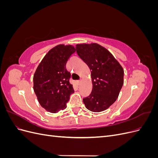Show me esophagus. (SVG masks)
I'll list each match as a JSON object with an SVG mask.
<instances>
[{
	"label": "esophagus",
	"mask_w": 158,
	"mask_h": 158,
	"mask_svg": "<svg viewBox=\"0 0 158 158\" xmlns=\"http://www.w3.org/2000/svg\"><path fill=\"white\" fill-rule=\"evenodd\" d=\"M77 82H78V84L80 85L81 84V82H82V80H78V81H77Z\"/></svg>",
	"instance_id": "34e87169"
}]
</instances>
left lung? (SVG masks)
Masks as SVG:
<instances>
[{
    "instance_id": "8db88e82",
    "label": "left lung",
    "mask_w": 158,
    "mask_h": 158,
    "mask_svg": "<svg viewBox=\"0 0 158 158\" xmlns=\"http://www.w3.org/2000/svg\"><path fill=\"white\" fill-rule=\"evenodd\" d=\"M76 52L91 72L92 91L83 99L92 112L107 109L116 101L124 83V70L106 48L95 43L76 45Z\"/></svg>"
}]
</instances>
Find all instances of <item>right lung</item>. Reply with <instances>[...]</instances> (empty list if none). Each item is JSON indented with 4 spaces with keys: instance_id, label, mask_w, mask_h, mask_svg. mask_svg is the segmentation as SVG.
Returning a JSON list of instances; mask_svg holds the SVG:
<instances>
[{
    "instance_id": "add662e5",
    "label": "right lung",
    "mask_w": 158,
    "mask_h": 158,
    "mask_svg": "<svg viewBox=\"0 0 158 158\" xmlns=\"http://www.w3.org/2000/svg\"><path fill=\"white\" fill-rule=\"evenodd\" d=\"M75 51L72 45L55 46L45 55L33 75V90L38 102L50 113L65 109L70 95L74 92L66 64Z\"/></svg>"
}]
</instances>
